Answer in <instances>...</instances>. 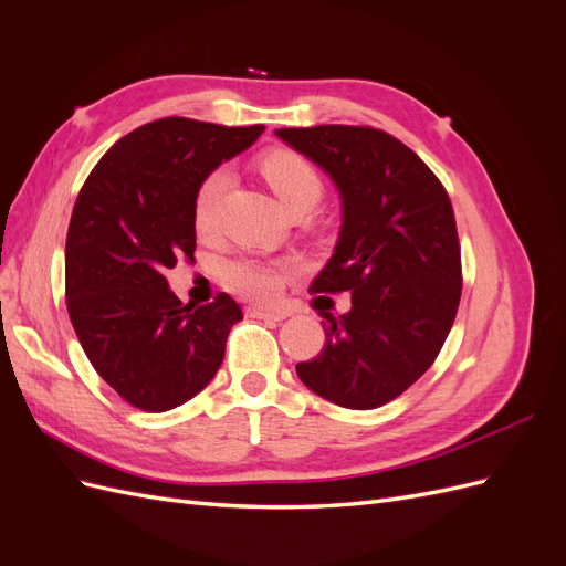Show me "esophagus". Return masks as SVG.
<instances>
[{"mask_svg":"<svg viewBox=\"0 0 566 566\" xmlns=\"http://www.w3.org/2000/svg\"><path fill=\"white\" fill-rule=\"evenodd\" d=\"M245 314L252 318H266V321H283L287 316L285 312H271V310H262V306H248Z\"/></svg>","mask_w":566,"mask_h":566,"instance_id":"1","label":"esophagus"}]
</instances>
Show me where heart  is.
<instances>
[{
  "label": "heart",
  "mask_w": 566,
  "mask_h": 566,
  "mask_svg": "<svg viewBox=\"0 0 566 566\" xmlns=\"http://www.w3.org/2000/svg\"><path fill=\"white\" fill-rule=\"evenodd\" d=\"M260 172L273 193L285 205V210L300 202H318L323 193V181L316 167L304 156L287 148H276L260 160ZM229 184V172L217 167L198 186L193 198V219L200 231H208L214 224L221 193ZM287 262L256 260V256H238L224 266V283L250 300L269 302L281 293V285L290 273Z\"/></svg>",
  "instance_id": "1"
}]
</instances>
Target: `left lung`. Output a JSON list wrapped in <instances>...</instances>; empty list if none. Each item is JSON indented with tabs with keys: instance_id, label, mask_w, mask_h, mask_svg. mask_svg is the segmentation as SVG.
<instances>
[{
	"instance_id": "8db88e82",
	"label": "left lung",
	"mask_w": 566,
	"mask_h": 566,
	"mask_svg": "<svg viewBox=\"0 0 566 566\" xmlns=\"http://www.w3.org/2000/svg\"><path fill=\"white\" fill-rule=\"evenodd\" d=\"M276 134L333 177L345 217L310 293H352V310L325 314V345L297 364V375L342 408L385 406L434 364L455 321L462 264L451 198L382 129L318 125Z\"/></svg>"
}]
</instances>
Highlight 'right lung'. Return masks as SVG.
<instances>
[{"mask_svg":"<svg viewBox=\"0 0 566 566\" xmlns=\"http://www.w3.org/2000/svg\"><path fill=\"white\" fill-rule=\"evenodd\" d=\"M262 132L191 117L146 123L106 150L75 200L65 238L67 316L94 370L146 413L208 387L243 318L227 293L181 304L165 269L193 260L200 181Z\"/></svg>","mask_w":566,"mask_h":566,"instance_id":"right-lung-1","label":"right lung"}]
</instances>
